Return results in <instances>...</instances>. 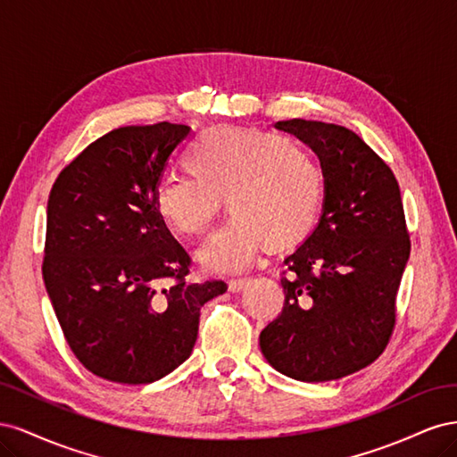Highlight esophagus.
Returning a JSON list of instances; mask_svg holds the SVG:
<instances>
[{"label": "esophagus", "mask_w": 457, "mask_h": 457, "mask_svg": "<svg viewBox=\"0 0 457 457\" xmlns=\"http://www.w3.org/2000/svg\"><path fill=\"white\" fill-rule=\"evenodd\" d=\"M250 282V278H247V276H240V278H230L228 280V289L232 294H237V292H240V289Z\"/></svg>", "instance_id": "34e87169"}]
</instances>
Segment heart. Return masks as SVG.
Instances as JSON below:
<instances>
[{
  "mask_svg": "<svg viewBox=\"0 0 457 457\" xmlns=\"http://www.w3.org/2000/svg\"><path fill=\"white\" fill-rule=\"evenodd\" d=\"M188 177H168L154 190L162 223L177 237H200L219 213L234 215L198 259L210 270H238L262 247L287 252L305 242L320 217L324 175L311 152L284 135L253 128H213L183 156Z\"/></svg>",
  "mask_w": 457,
  "mask_h": 457,
  "instance_id": "heart-1",
  "label": "heart"
}]
</instances>
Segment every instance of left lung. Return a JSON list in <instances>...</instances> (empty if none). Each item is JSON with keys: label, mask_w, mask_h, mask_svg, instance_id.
<instances>
[{"label": "left lung", "mask_w": 457, "mask_h": 457, "mask_svg": "<svg viewBox=\"0 0 457 457\" xmlns=\"http://www.w3.org/2000/svg\"><path fill=\"white\" fill-rule=\"evenodd\" d=\"M274 128L320 160L324 202L311 237L284 259V309L259 347L292 379H341L376 361L393 334L410 257L403 198L389 165L354 131L301 118Z\"/></svg>", "instance_id": "obj_1"}]
</instances>
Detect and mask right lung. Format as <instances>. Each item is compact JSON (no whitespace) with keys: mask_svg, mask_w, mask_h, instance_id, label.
Instances as JSON below:
<instances>
[{"mask_svg":"<svg viewBox=\"0 0 457 457\" xmlns=\"http://www.w3.org/2000/svg\"><path fill=\"white\" fill-rule=\"evenodd\" d=\"M183 123L106 133L72 160L47 202L44 282L78 361L108 381L141 385L181 366L200 309L223 280L187 282L190 257L154 207Z\"/></svg>","mask_w":457,"mask_h":457,"instance_id":"add662e5","label":"right lung"}]
</instances>
